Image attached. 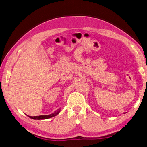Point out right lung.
Instances as JSON below:
<instances>
[{"label": "right lung", "mask_w": 147, "mask_h": 147, "mask_svg": "<svg viewBox=\"0 0 147 147\" xmlns=\"http://www.w3.org/2000/svg\"><path fill=\"white\" fill-rule=\"evenodd\" d=\"M60 110H58L57 111H55L54 113L50 114V115H39V116H34V117H31V116H28L30 118L33 119H36V120H40V119H49L53 117H54L58 115V114L59 113Z\"/></svg>", "instance_id": "obj_1"}]
</instances>
